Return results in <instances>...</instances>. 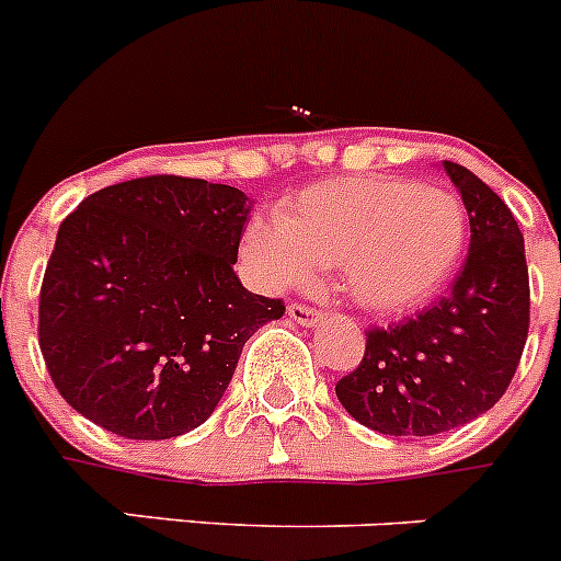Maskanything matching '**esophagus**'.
Masks as SVG:
<instances>
[{"mask_svg": "<svg viewBox=\"0 0 561 561\" xmlns=\"http://www.w3.org/2000/svg\"><path fill=\"white\" fill-rule=\"evenodd\" d=\"M287 316H290L296 323H301V327H316L318 321H323V312L307 305H290L287 307Z\"/></svg>", "mask_w": 561, "mask_h": 561, "instance_id": "34e87169", "label": "esophagus"}]
</instances>
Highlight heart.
Listing matches in <instances>:
<instances>
[{
  "label": "heart",
  "mask_w": 561,
  "mask_h": 561,
  "mask_svg": "<svg viewBox=\"0 0 561 561\" xmlns=\"http://www.w3.org/2000/svg\"><path fill=\"white\" fill-rule=\"evenodd\" d=\"M465 240V207L446 187L340 176L282 204L276 221L251 224L245 256L276 290L310 285L337 265L354 305L376 316H404L451 282Z\"/></svg>",
  "instance_id": "obj_1"
}]
</instances>
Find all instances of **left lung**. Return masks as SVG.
<instances>
[{
	"label": "left lung",
	"mask_w": 561,
	"mask_h": 561,
	"mask_svg": "<svg viewBox=\"0 0 561 561\" xmlns=\"http://www.w3.org/2000/svg\"><path fill=\"white\" fill-rule=\"evenodd\" d=\"M443 169L470 218L462 271L428 310L368 329L359 365L334 385L348 415L392 437L443 434L484 415L528 337V265L512 209L459 162Z\"/></svg>",
	"instance_id": "8db88e82"
}]
</instances>
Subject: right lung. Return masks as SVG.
<instances>
[{
    "mask_svg": "<svg viewBox=\"0 0 561 561\" xmlns=\"http://www.w3.org/2000/svg\"><path fill=\"white\" fill-rule=\"evenodd\" d=\"M238 187L157 174L82 198L60 224L38 301V343L57 392L127 439L202 426L245 340L285 316L240 285L249 221Z\"/></svg>",
    "mask_w": 561,
    "mask_h": 561,
    "instance_id": "1",
    "label": "right lung"
}]
</instances>
